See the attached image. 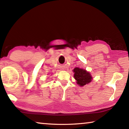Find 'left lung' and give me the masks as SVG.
Returning a JSON list of instances; mask_svg holds the SVG:
<instances>
[{
    "label": "left lung",
    "mask_w": 129,
    "mask_h": 129,
    "mask_svg": "<svg viewBox=\"0 0 129 129\" xmlns=\"http://www.w3.org/2000/svg\"><path fill=\"white\" fill-rule=\"evenodd\" d=\"M74 73V78L76 80V83L80 86H84L90 83L93 79V77L85 69H81L80 68L76 67L73 70Z\"/></svg>",
    "instance_id": "8db88e82"
}]
</instances>
